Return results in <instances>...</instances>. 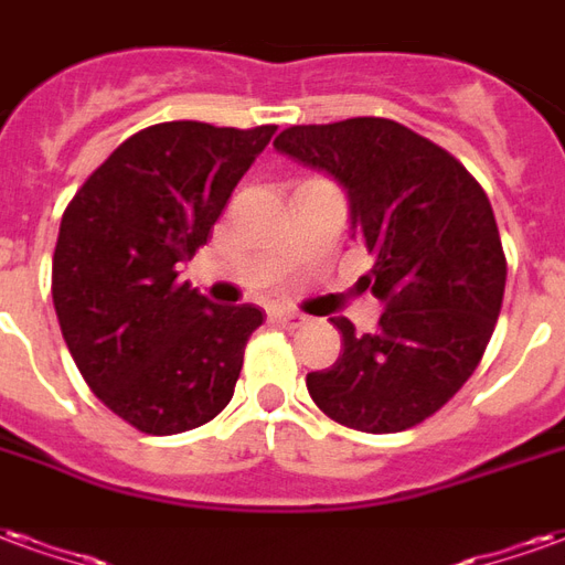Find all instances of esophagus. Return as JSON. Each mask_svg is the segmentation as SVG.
Masks as SVG:
<instances>
[{"label": "esophagus", "instance_id": "34e87169", "mask_svg": "<svg viewBox=\"0 0 565 565\" xmlns=\"http://www.w3.org/2000/svg\"><path fill=\"white\" fill-rule=\"evenodd\" d=\"M270 319L282 328H300V324H307V316L298 310H274L270 312Z\"/></svg>", "mask_w": 565, "mask_h": 565}]
</instances>
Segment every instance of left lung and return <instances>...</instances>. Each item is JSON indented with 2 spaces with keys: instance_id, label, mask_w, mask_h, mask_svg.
Returning a JSON list of instances; mask_svg holds the SVG:
<instances>
[{
  "instance_id": "1",
  "label": "left lung",
  "mask_w": 565,
  "mask_h": 565,
  "mask_svg": "<svg viewBox=\"0 0 565 565\" xmlns=\"http://www.w3.org/2000/svg\"><path fill=\"white\" fill-rule=\"evenodd\" d=\"M288 159L331 174L349 195L364 277L385 303L373 333L331 319L343 355L307 373L328 418L397 434L443 409L479 367L505 291V255L491 201L451 152L394 119L291 126L274 141Z\"/></svg>"
}]
</instances>
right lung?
Segmentation results:
<instances>
[{
	"label": "right lung",
	"mask_w": 565,
	"mask_h": 565,
	"mask_svg": "<svg viewBox=\"0 0 565 565\" xmlns=\"http://www.w3.org/2000/svg\"><path fill=\"white\" fill-rule=\"evenodd\" d=\"M277 126L177 119L141 129L77 189L53 249V307L98 401L141 434L171 436L228 406L253 303H210L177 279Z\"/></svg>",
	"instance_id": "right-lung-1"
}]
</instances>
